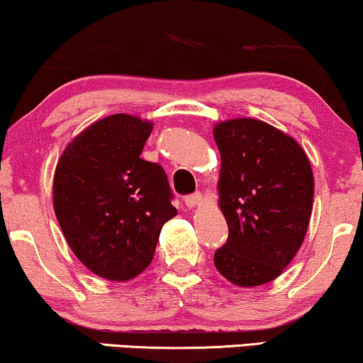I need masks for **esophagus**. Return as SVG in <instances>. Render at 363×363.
I'll use <instances>...</instances> for the list:
<instances>
[{
	"instance_id": "esophagus-1",
	"label": "esophagus",
	"mask_w": 363,
	"mask_h": 363,
	"mask_svg": "<svg viewBox=\"0 0 363 363\" xmlns=\"http://www.w3.org/2000/svg\"><path fill=\"white\" fill-rule=\"evenodd\" d=\"M201 193H194V194H189V196H186L184 198V203H186V206L187 208H194V206H198V204L201 203Z\"/></svg>"
}]
</instances>
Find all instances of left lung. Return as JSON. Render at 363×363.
Listing matches in <instances>:
<instances>
[{"label": "left lung", "mask_w": 363, "mask_h": 363, "mask_svg": "<svg viewBox=\"0 0 363 363\" xmlns=\"http://www.w3.org/2000/svg\"><path fill=\"white\" fill-rule=\"evenodd\" d=\"M221 154L220 204L228 238L215 265L242 287L267 284L299 250L313 209L306 154L289 135L253 118L215 126Z\"/></svg>", "instance_id": "1"}]
</instances>
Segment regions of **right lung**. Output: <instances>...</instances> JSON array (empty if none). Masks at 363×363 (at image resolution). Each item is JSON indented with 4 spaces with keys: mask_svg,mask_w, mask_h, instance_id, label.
I'll return each mask as SVG.
<instances>
[{
    "mask_svg": "<svg viewBox=\"0 0 363 363\" xmlns=\"http://www.w3.org/2000/svg\"><path fill=\"white\" fill-rule=\"evenodd\" d=\"M150 133L148 121L106 116L69 143L55 169L64 237L91 272L110 281L145 270L162 225L177 215L162 165L140 157Z\"/></svg>",
    "mask_w": 363,
    "mask_h": 363,
    "instance_id": "right-lung-1",
    "label": "right lung"
}]
</instances>
